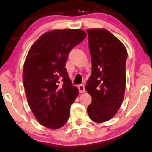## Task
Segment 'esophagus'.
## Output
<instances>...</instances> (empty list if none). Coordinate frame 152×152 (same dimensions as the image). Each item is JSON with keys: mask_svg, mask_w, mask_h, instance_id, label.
<instances>
[{"mask_svg": "<svg viewBox=\"0 0 152 152\" xmlns=\"http://www.w3.org/2000/svg\"><path fill=\"white\" fill-rule=\"evenodd\" d=\"M78 90H79V92L80 93H83L85 91V85L83 84H81L80 85H78Z\"/></svg>", "mask_w": 152, "mask_h": 152, "instance_id": "1", "label": "esophagus"}]
</instances>
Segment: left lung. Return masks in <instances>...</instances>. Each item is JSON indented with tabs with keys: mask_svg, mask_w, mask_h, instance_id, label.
<instances>
[{
	"mask_svg": "<svg viewBox=\"0 0 152 152\" xmlns=\"http://www.w3.org/2000/svg\"><path fill=\"white\" fill-rule=\"evenodd\" d=\"M91 74L85 89L91 96L87 112L96 123L107 121L119 110L125 94L127 52L105 29H88Z\"/></svg>",
	"mask_w": 152,
	"mask_h": 152,
	"instance_id": "left-lung-1",
	"label": "left lung"
}]
</instances>
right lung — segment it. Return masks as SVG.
Returning <instances> with one entry per match:
<instances>
[{"mask_svg":"<svg viewBox=\"0 0 152 152\" xmlns=\"http://www.w3.org/2000/svg\"><path fill=\"white\" fill-rule=\"evenodd\" d=\"M86 36L81 29L49 31L29 51L23 84L29 107L45 127L58 129L68 121L78 89L72 85L65 66L69 52Z\"/></svg>","mask_w":152,"mask_h":152,"instance_id":"add662e5","label":"right lung"}]
</instances>
